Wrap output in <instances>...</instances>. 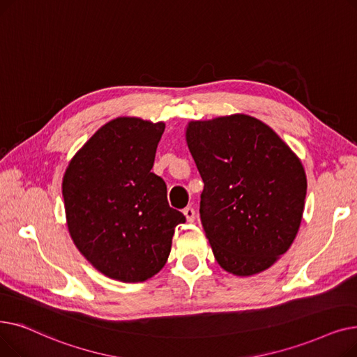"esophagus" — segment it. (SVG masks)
<instances>
[{
	"label": "esophagus",
	"mask_w": 357,
	"mask_h": 357,
	"mask_svg": "<svg viewBox=\"0 0 357 357\" xmlns=\"http://www.w3.org/2000/svg\"><path fill=\"white\" fill-rule=\"evenodd\" d=\"M183 213H184V216H185V219H188V222H195V219H196V211L193 209V208H185L184 211H183Z\"/></svg>",
	"instance_id": "34e87169"
}]
</instances>
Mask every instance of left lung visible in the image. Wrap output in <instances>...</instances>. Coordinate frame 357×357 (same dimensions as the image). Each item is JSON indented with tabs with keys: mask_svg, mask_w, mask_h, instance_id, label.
Segmentation results:
<instances>
[{
	"mask_svg": "<svg viewBox=\"0 0 357 357\" xmlns=\"http://www.w3.org/2000/svg\"><path fill=\"white\" fill-rule=\"evenodd\" d=\"M185 141L205 188L200 220L219 266L236 276L275 264L298 234L307 176L279 135L256 117L190 122Z\"/></svg>",
	"mask_w": 357,
	"mask_h": 357,
	"instance_id": "left-lung-1",
	"label": "left lung"
}]
</instances>
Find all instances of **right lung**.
Returning a JSON list of instances; mask_svg holds the SVG:
<instances>
[{"instance_id":"add662e5","label":"right lung","mask_w":357,"mask_h":357,"mask_svg":"<svg viewBox=\"0 0 357 357\" xmlns=\"http://www.w3.org/2000/svg\"><path fill=\"white\" fill-rule=\"evenodd\" d=\"M165 125L117 117L70 161L62 180L66 225L79 252L121 282H144L164 267L181 212L151 173Z\"/></svg>"}]
</instances>
